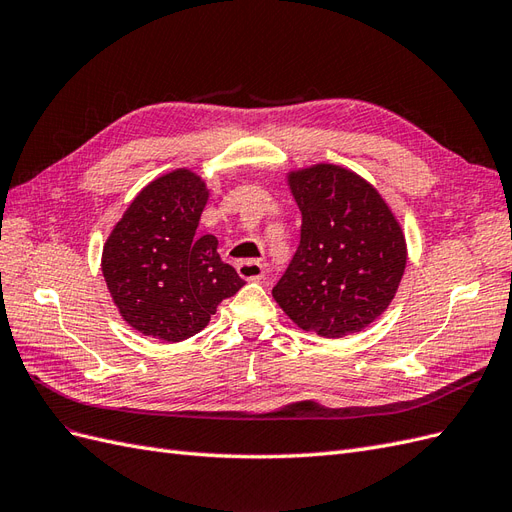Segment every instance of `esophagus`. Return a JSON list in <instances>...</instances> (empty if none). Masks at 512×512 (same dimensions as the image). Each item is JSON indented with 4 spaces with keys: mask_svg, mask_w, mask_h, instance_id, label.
<instances>
[{
    "mask_svg": "<svg viewBox=\"0 0 512 512\" xmlns=\"http://www.w3.org/2000/svg\"><path fill=\"white\" fill-rule=\"evenodd\" d=\"M238 274L242 276V279L246 281H259L261 276H264V264L257 259H244V261H238Z\"/></svg>",
    "mask_w": 512,
    "mask_h": 512,
    "instance_id": "1",
    "label": "esophagus"
}]
</instances>
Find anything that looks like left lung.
<instances>
[{"label":"left lung","mask_w":512,"mask_h":512,"mask_svg":"<svg viewBox=\"0 0 512 512\" xmlns=\"http://www.w3.org/2000/svg\"><path fill=\"white\" fill-rule=\"evenodd\" d=\"M289 188L302 212L300 244L272 296L306 332H360L388 309L405 272L397 218L367 180L337 165L289 173Z\"/></svg>","instance_id":"1"}]
</instances>
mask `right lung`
<instances>
[{
	"label": "right lung",
	"mask_w": 512,
	"mask_h": 512,
	"mask_svg": "<svg viewBox=\"0 0 512 512\" xmlns=\"http://www.w3.org/2000/svg\"><path fill=\"white\" fill-rule=\"evenodd\" d=\"M206 203L208 188L197 173L171 171L143 188L102 248L111 298L145 337H193L244 285L218 255V240L197 236Z\"/></svg>",
	"instance_id": "1"
}]
</instances>
